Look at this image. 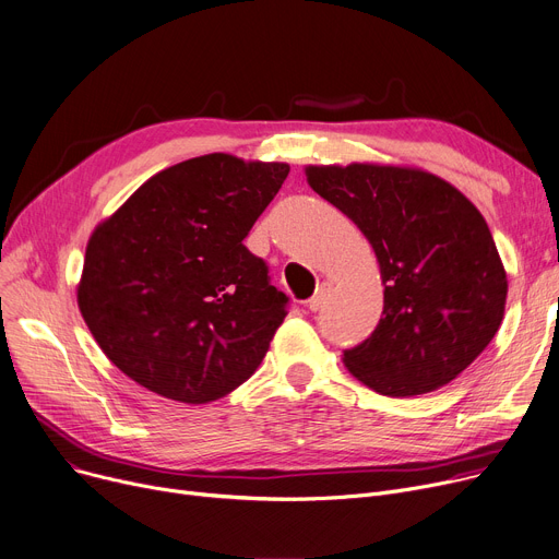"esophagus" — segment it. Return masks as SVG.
<instances>
[{"mask_svg": "<svg viewBox=\"0 0 559 559\" xmlns=\"http://www.w3.org/2000/svg\"><path fill=\"white\" fill-rule=\"evenodd\" d=\"M330 294H332V283H321V287L314 292V296L308 301V308H310L312 312L321 310V308L328 304Z\"/></svg>", "mask_w": 559, "mask_h": 559, "instance_id": "34e87169", "label": "esophagus"}]
</instances>
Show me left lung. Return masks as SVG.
Here are the masks:
<instances>
[{
    "instance_id": "obj_1",
    "label": "left lung",
    "mask_w": 559,
    "mask_h": 559,
    "mask_svg": "<svg viewBox=\"0 0 559 559\" xmlns=\"http://www.w3.org/2000/svg\"><path fill=\"white\" fill-rule=\"evenodd\" d=\"M306 177L366 236L384 283L382 319L344 350L346 368L391 397L456 380L503 321L508 278L488 222L456 186L412 166H308Z\"/></svg>"
}]
</instances>
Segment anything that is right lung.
<instances>
[{
  "label": "right lung",
  "instance_id": "right-lung-1",
  "mask_svg": "<svg viewBox=\"0 0 559 559\" xmlns=\"http://www.w3.org/2000/svg\"><path fill=\"white\" fill-rule=\"evenodd\" d=\"M289 173L213 153L175 164L94 229L79 308L119 370L168 400L206 404L263 361L287 296L242 240Z\"/></svg>",
  "mask_w": 559,
  "mask_h": 559
}]
</instances>
